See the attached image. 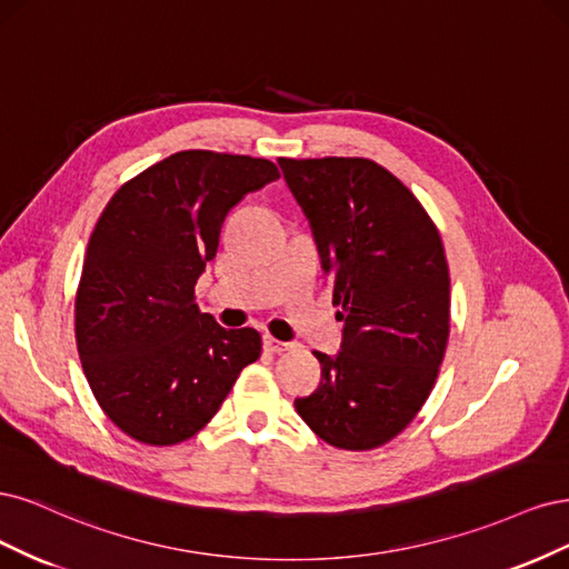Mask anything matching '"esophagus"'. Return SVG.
Instances as JSON below:
<instances>
[{
    "label": "esophagus",
    "instance_id": "obj_1",
    "mask_svg": "<svg viewBox=\"0 0 569 569\" xmlns=\"http://www.w3.org/2000/svg\"><path fill=\"white\" fill-rule=\"evenodd\" d=\"M264 350H269V352H273V355H281V352H286L288 350V342H281V340H277V338H271V336H264Z\"/></svg>",
    "mask_w": 569,
    "mask_h": 569
}]
</instances>
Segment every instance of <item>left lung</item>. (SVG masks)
I'll list each match as a JSON object with an SVG mask.
<instances>
[{
	"mask_svg": "<svg viewBox=\"0 0 569 569\" xmlns=\"http://www.w3.org/2000/svg\"><path fill=\"white\" fill-rule=\"evenodd\" d=\"M333 281L338 355L315 352L321 382L296 399L338 449L366 451L405 430L435 388L449 340V267L416 196L366 158H279Z\"/></svg>",
	"mask_w": 569,
	"mask_h": 569,
	"instance_id": "1",
	"label": "left lung"
}]
</instances>
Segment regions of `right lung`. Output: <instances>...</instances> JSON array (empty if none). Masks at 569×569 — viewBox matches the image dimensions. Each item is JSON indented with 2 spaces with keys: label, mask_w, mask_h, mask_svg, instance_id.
Segmentation results:
<instances>
[{
  "label": "right lung",
  "mask_w": 569,
  "mask_h": 569,
  "mask_svg": "<svg viewBox=\"0 0 569 569\" xmlns=\"http://www.w3.org/2000/svg\"><path fill=\"white\" fill-rule=\"evenodd\" d=\"M279 177L264 158L181 151L101 212L76 298L78 352L101 409L137 442L193 437L260 359V333L227 331L198 309L193 288L231 208Z\"/></svg>",
  "instance_id": "right-lung-1"
}]
</instances>
